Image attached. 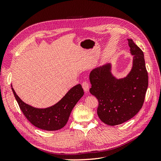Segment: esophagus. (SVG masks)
Wrapping results in <instances>:
<instances>
[{
  "label": "esophagus",
  "mask_w": 161,
  "mask_h": 161,
  "mask_svg": "<svg viewBox=\"0 0 161 161\" xmlns=\"http://www.w3.org/2000/svg\"><path fill=\"white\" fill-rule=\"evenodd\" d=\"M82 88H83L85 92H87L89 91V83L86 81H83V82H82Z\"/></svg>",
  "instance_id": "esophagus-1"
}]
</instances>
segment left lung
Instances as JSON below:
<instances>
[{
    "instance_id": "1",
    "label": "left lung",
    "mask_w": 161,
    "mask_h": 161,
    "mask_svg": "<svg viewBox=\"0 0 161 161\" xmlns=\"http://www.w3.org/2000/svg\"><path fill=\"white\" fill-rule=\"evenodd\" d=\"M128 41L134 58L132 69L127 76L115 79L111 73L110 64L92 70L89 75L90 92L99 102L97 115L109 125L125 122L138 113L148 85L144 53L131 39Z\"/></svg>"
}]
</instances>
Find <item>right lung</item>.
<instances>
[{
	"mask_svg": "<svg viewBox=\"0 0 161 161\" xmlns=\"http://www.w3.org/2000/svg\"><path fill=\"white\" fill-rule=\"evenodd\" d=\"M12 91L27 119L36 127L47 131L58 130L64 127L72 109L84 95L82 86L79 84L72 87L56 105L46 109H37L24 103L13 88Z\"/></svg>",
	"mask_w": 161,
	"mask_h": 161,
	"instance_id": "add662e5",
	"label": "right lung"
}]
</instances>
